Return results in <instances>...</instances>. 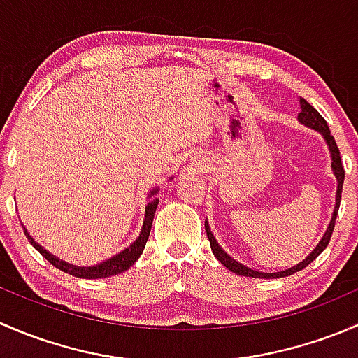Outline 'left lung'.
Segmentation results:
<instances>
[{
  "label": "left lung",
  "mask_w": 358,
  "mask_h": 358,
  "mask_svg": "<svg viewBox=\"0 0 358 358\" xmlns=\"http://www.w3.org/2000/svg\"><path fill=\"white\" fill-rule=\"evenodd\" d=\"M299 103H301V112L298 114V119L303 122V124L308 126V128L317 129V131H319L320 135L326 138L327 145H329V150H331V157H333V164H331V166H333V171H334L336 178H338V192H336V208H334V213H333V218H331V223H329V227H327L326 234H324L322 241H320V243L317 244V248L313 249L312 252H310V256H306V259H303L301 263H298V265L292 266V268H289V270H284V272H277V273L256 272V270L248 268V266L241 265V263H237L236 259L230 258V256L227 255V252L218 246L216 239L213 237L211 230H209L208 222H206V234H208V239H209V244H211L213 255L216 256V259H218V262L222 263L223 266H227L230 272L237 273V275L255 277V279H279V277L291 275V273H296V272H299V270L305 268V266H308L310 263H312L313 259H315L317 256H319L320 252H322L324 249L327 248V244H329V241H331V236H333V230H334V225H336V216H338L339 202H341L343 182H345V169H343V162H341V156H339V149H338V145H336L334 136L331 135V129H329V126H327L326 119H324L322 115L317 112L315 107L310 106V103L306 102L305 99L299 100Z\"/></svg>",
  "instance_id": "8db88e82"
}]
</instances>
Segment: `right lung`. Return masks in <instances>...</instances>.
Returning a JSON list of instances; mask_svg holds the SVG:
<instances>
[{
	"label": "right lung",
	"mask_w": 358,
	"mask_h": 358,
	"mask_svg": "<svg viewBox=\"0 0 358 358\" xmlns=\"http://www.w3.org/2000/svg\"><path fill=\"white\" fill-rule=\"evenodd\" d=\"M154 194H157V190H152V192H150L149 204H147V208H145V220H143V229H142V234H140L138 239H136L135 243H133L128 249H124L122 252L115 255L114 258H110V259H107V262L100 263V265H95V266L69 265V263L62 262V259H59L57 256L50 255L46 249H43L41 246H39V244L36 243V241L32 239L31 236H29L27 230H25V229H24V234H25V237L29 239V243H31L32 246L38 249L39 255H41L43 258L48 259V262L52 263L53 266H57L59 270H62V272L71 273V275L79 277V279H103V277L115 275V273H121V272H124V270H128L129 266H131L133 263H135L136 259L140 258V255L143 252V248H145L147 239H149V236H150L154 213H156L157 202H159L157 197H154Z\"/></svg>",
	"instance_id": "1"
}]
</instances>
